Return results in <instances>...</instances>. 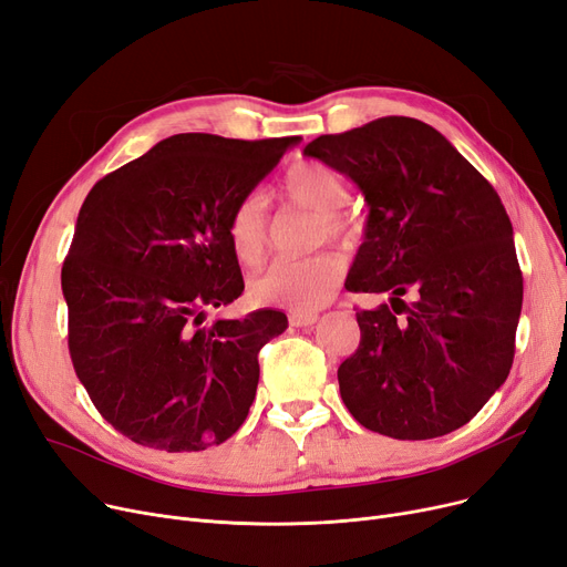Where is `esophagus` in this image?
Returning a JSON list of instances; mask_svg holds the SVG:
<instances>
[{
	"label": "esophagus",
	"mask_w": 567,
	"mask_h": 567,
	"mask_svg": "<svg viewBox=\"0 0 567 567\" xmlns=\"http://www.w3.org/2000/svg\"><path fill=\"white\" fill-rule=\"evenodd\" d=\"M317 319H319L317 312H291L289 315L291 327H312Z\"/></svg>",
	"instance_id": "esophagus-1"
}]
</instances>
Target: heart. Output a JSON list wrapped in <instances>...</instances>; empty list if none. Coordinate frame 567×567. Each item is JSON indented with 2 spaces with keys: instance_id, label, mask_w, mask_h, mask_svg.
<instances>
[{
  "instance_id": "obj_1",
  "label": "heart",
  "mask_w": 567,
  "mask_h": 567,
  "mask_svg": "<svg viewBox=\"0 0 567 567\" xmlns=\"http://www.w3.org/2000/svg\"><path fill=\"white\" fill-rule=\"evenodd\" d=\"M282 199L319 217L317 238H342L352 225L340 210L350 199V189L333 168L317 162L293 164L282 181ZM227 236L234 257L243 266H257L270 243L266 199L252 192L236 204L229 215ZM344 264L338 255L322 252L301 259H278L250 282L252 299L280 306L291 312H308L324 306L342 278Z\"/></svg>"
}]
</instances>
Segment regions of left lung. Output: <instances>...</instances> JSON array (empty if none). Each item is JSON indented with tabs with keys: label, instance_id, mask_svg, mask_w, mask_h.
Segmentation results:
<instances>
[{
	"label": "left lung",
	"instance_id": "8db88e82",
	"mask_svg": "<svg viewBox=\"0 0 567 567\" xmlns=\"http://www.w3.org/2000/svg\"><path fill=\"white\" fill-rule=\"evenodd\" d=\"M303 155L363 192L371 213L344 287L391 303L357 312L359 348L338 368L342 403L396 440L461 429L509 375L524 301L498 192L437 130L403 115L324 134Z\"/></svg>",
	"mask_w": 567,
	"mask_h": 567
}]
</instances>
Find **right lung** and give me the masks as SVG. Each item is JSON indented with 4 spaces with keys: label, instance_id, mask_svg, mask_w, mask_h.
<instances>
[{
    "label": "right lung",
    "instance_id": "obj_1",
    "mask_svg": "<svg viewBox=\"0 0 567 567\" xmlns=\"http://www.w3.org/2000/svg\"><path fill=\"white\" fill-rule=\"evenodd\" d=\"M299 141L176 134L85 196L62 266L69 354L94 408L136 445L202 452L248 416L259 350L287 317L206 324V312L245 289L231 210Z\"/></svg>",
    "mask_w": 567,
    "mask_h": 567
}]
</instances>
